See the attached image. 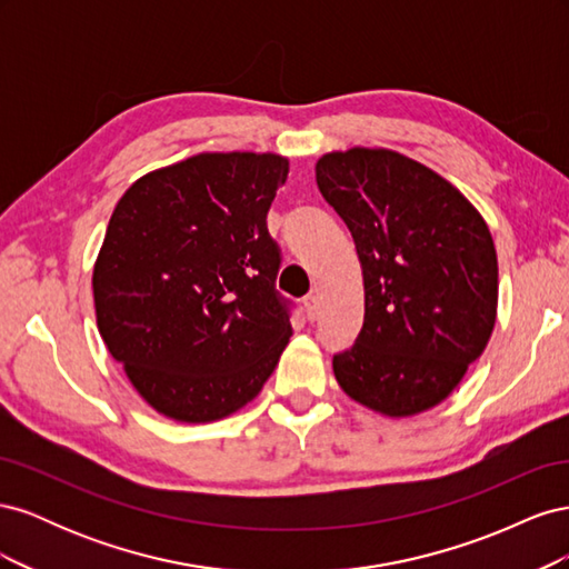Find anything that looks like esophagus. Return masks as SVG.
<instances>
[{
  "mask_svg": "<svg viewBox=\"0 0 569 569\" xmlns=\"http://www.w3.org/2000/svg\"><path fill=\"white\" fill-rule=\"evenodd\" d=\"M303 308H306V318L308 320H316L318 318V297L313 295V291L303 299Z\"/></svg>",
  "mask_w": 569,
  "mask_h": 569,
  "instance_id": "1",
  "label": "esophagus"
}]
</instances>
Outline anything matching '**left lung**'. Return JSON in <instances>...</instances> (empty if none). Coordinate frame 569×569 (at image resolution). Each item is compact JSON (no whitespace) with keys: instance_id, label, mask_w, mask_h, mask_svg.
<instances>
[{"instance_id":"left-lung-1","label":"left lung","mask_w":569,"mask_h":569,"mask_svg":"<svg viewBox=\"0 0 569 569\" xmlns=\"http://www.w3.org/2000/svg\"><path fill=\"white\" fill-rule=\"evenodd\" d=\"M316 182L356 242L366 318L335 356L341 391L387 418L449 399L496 325L498 258L458 187L385 147L327 151Z\"/></svg>"}]
</instances>
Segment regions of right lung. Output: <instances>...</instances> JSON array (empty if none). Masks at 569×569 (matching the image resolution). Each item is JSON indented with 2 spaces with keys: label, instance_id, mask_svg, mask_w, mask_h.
<instances>
[{
  "label": "right lung",
  "instance_id": "right-lung-1",
  "mask_svg": "<svg viewBox=\"0 0 569 569\" xmlns=\"http://www.w3.org/2000/svg\"><path fill=\"white\" fill-rule=\"evenodd\" d=\"M289 159L203 151L134 180L92 270L99 335L161 416L199 425L253 401L291 337L266 216Z\"/></svg>",
  "mask_w": 569,
  "mask_h": 569
}]
</instances>
